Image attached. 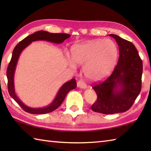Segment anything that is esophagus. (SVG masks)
<instances>
[{
  "label": "esophagus",
  "mask_w": 151,
  "mask_h": 151,
  "mask_svg": "<svg viewBox=\"0 0 151 151\" xmlns=\"http://www.w3.org/2000/svg\"><path fill=\"white\" fill-rule=\"evenodd\" d=\"M77 86L78 88L81 89H86L87 88V85L86 84V83L82 81V80H80L77 82Z\"/></svg>",
  "instance_id": "34e87169"
}]
</instances>
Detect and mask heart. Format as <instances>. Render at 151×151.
<instances>
[{"label": "heart", "mask_w": 151, "mask_h": 151, "mask_svg": "<svg viewBox=\"0 0 151 151\" xmlns=\"http://www.w3.org/2000/svg\"><path fill=\"white\" fill-rule=\"evenodd\" d=\"M71 60L67 59L68 65L75 68L83 66L86 78L93 81L105 78L110 73L116 62L117 49L111 40H92L74 45L70 50Z\"/></svg>", "instance_id": "b5f03b06"}]
</instances>
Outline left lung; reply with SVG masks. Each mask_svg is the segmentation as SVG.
<instances>
[{
	"label": "left lung",
	"mask_w": 151,
	"mask_h": 151,
	"mask_svg": "<svg viewBox=\"0 0 151 151\" xmlns=\"http://www.w3.org/2000/svg\"><path fill=\"white\" fill-rule=\"evenodd\" d=\"M116 41L119 49L117 65L110 77L94 86L97 99L91 110L113 114L129 110L142 89L143 63L134 44L117 35L109 34Z\"/></svg>",
	"instance_id": "1"
}]
</instances>
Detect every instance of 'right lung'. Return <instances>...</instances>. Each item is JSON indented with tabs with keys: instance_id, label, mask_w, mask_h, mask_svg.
Returning <instances> with one entry per match:
<instances>
[{
	"instance_id": "right-lung-1",
	"label": "right lung",
	"mask_w": 151,
	"mask_h": 151,
	"mask_svg": "<svg viewBox=\"0 0 151 151\" xmlns=\"http://www.w3.org/2000/svg\"><path fill=\"white\" fill-rule=\"evenodd\" d=\"M69 37H70V35L67 34H54L44 30H40L25 37L14 48V50H13L12 59L8 65L7 72H6V75H7L8 78V89L11 97L14 99L16 102L25 111L32 114H45L53 111L62 104L67 94L70 90L76 88V80L73 78L70 80L69 81L64 83L62 87L60 88L59 91H58L52 102L45 107L31 108L28 106L26 104H24L16 95L14 85V76L16 67H17L19 58L20 56L22 51L26 49L33 41H46L56 44H61L65 40L68 39Z\"/></svg>"
}]
</instances>
